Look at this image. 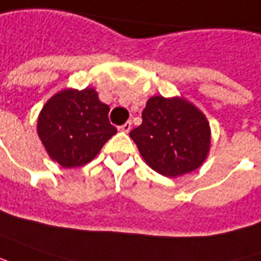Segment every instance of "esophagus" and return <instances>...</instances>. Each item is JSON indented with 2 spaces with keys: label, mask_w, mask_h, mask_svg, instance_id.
I'll use <instances>...</instances> for the list:
<instances>
[{
  "label": "esophagus",
  "mask_w": 261,
  "mask_h": 261,
  "mask_svg": "<svg viewBox=\"0 0 261 261\" xmlns=\"http://www.w3.org/2000/svg\"><path fill=\"white\" fill-rule=\"evenodd\" d=\"M118 130L123 131V133H128V131L131 130V121H127V123H124L123 125H120Z\"/></svg>",
  "instance_id": "esophagus-1"
}]
</instances>
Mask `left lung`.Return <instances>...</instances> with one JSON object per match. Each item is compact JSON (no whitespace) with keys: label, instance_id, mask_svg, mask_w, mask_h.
Returning <instances> with one entry per match:
<instances>
[{"label":"left lung","instance_id":"left-lung-1","mask_svg":"<svg viewBox=\"0 0 261 261\" xmlns=\"http://www.w3.org/2000/svg\"><path fill=\"white\" fill-rule=\"evenodd\" d=\"M130 137L154 171L178 177L204 163L210 150V124L194 104L180 97H151L143 110V123Z\"/></svg>","mask_w":261,"mask_h":261}]
</instances>
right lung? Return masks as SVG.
Here are the masks:
<instances>
[{
	"label": "right lung",
	"instance_id": "add662e5",
	"mask_svg": "<svg viewBox=\"0 0 261 261\" xmlns=\"http://www.w3.org/2000/svg\"><path fill=\"white\" fill-rule=\"evenodd\" d=\"M110 107L94 88H67L53 95L38 116L37 133L48 155L61 167L84 166L117 133Z\"/></svg>",
	"mask_w": 261,
	"mask_h": 261
}]
</instances>
